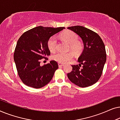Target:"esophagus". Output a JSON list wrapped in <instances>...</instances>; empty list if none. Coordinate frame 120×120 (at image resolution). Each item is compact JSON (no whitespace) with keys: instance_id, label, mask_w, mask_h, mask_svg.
<instances>
[{"instance_id":"esophagus-1","label":"esophagus","mask_w":120,"mask_h":120,"mask_svg":"<svg viewBox=\"0 0 120 120\" xmlns=\"http://www.w3.org/2000/svg\"><path fill=\"white\" fill-rule=\"evenodd\" d=\"M64 65V64H63V63H58V66H59V67H62V66H63Z\"/></svg>"}]
</instances>
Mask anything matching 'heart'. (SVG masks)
Instances as JSON below:
<instances>
[{
  "label": "heart",
  "instance_id": "obj_1",
  "mask_svg": "<svg viewBox=\"0 0 120 120\" xmlns=\"http://www.w3.org/2000/svg\"><path fill=\"white\" fill-rule=\"evenodd\" d=\"M60 38L63 41L69 44L70 49L73 51L75 53H79L82 49V45L79 41L78 36L74 32L70 30H66L62 33L60 35ZM57 37L52 36L49 39L47 42L48 47L51 52H55L57 49ZM73 54L71 52L63 53L61 52H57L52 56V58L56 61L60 63H67L72 60Z\"/></svg>",
  "mask_w": 120,
  "mask_h": 120
}]
</instances>
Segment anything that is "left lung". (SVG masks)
Instances as JSON below:
<instances>
[{
	"instance_id": "left-lung-1",
	"label": "left lung",
	"mask_w": 120,
	"mask_h": 120,
	"mask_svg": "<svg viewBox=\"0 0 120 120\" xmlns=\"http://www.w3.org/2000/svg\"><path fill=\"white\" fill-rule=\"evenodd\" d=\"M81 38L83 50L78 58L79 65H72L73 69L67 74L70 81L80 87L96 83L101 78L106 60L105 47L97 33L82 26L68 27Z\"/></svg>"
}]
</instances>
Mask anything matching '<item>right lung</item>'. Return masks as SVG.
<instances>
[{
  "instance_id": "obj_1",
  "label": "right lung",
  "mask_w": 120,
  "mask_h": 120,
  "mask_svg": "<svg viewBox=\"0 0 120 120\" xmlns=\"http://www.w3.org/2000/svg\"><path fill=\"white\" fill-rule=\"evenodd\" d=\"M64 28L39 26L21 36L16 44L14 59L18 75L24 84L40 88L52 80L58 68L57 62L51 60L40 66V60L50 55L47 45L49 39Z\"/></svg>"
}]
</instances>
